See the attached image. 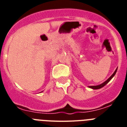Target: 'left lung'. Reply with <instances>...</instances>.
<instances>
[{
    "label": "left lung",
    "instance_id": "8db88e82",
    "mask_svg": "<svg viewBox=\"0 0 127 127\" xmlns=\"http://www.w3.org/2000/svg\"><path fill=\"white\" fill-rule=\"evenodd\" d=\"M116 72H117V69L115 70V71L113 72V74L105 82H104L103 83L101 84L98 85V86H89V88H92V89H95H95H99V88H102V87H103L104 86H105L110 81L111 79V78H112L115 76V73H116Z\"/></svg>",
    "mask_w": 127,
    "mask_h": 127
}]
</instances>
